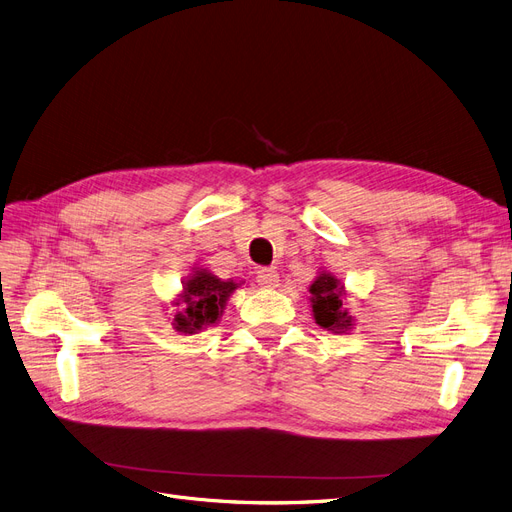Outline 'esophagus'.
Wrapping results in <instances>:
<instances>
[{
    "label": "esophagus",
    "instance_id": "34e87169",
    "mask_svg": "<svg viewBox=\"0 0 512 512\" xmlns=\"http://www.w3.org/2000/svg\"><path fill=\"white\" fill-rule=\"evenodd\" d=\"M257 282L263 289H274L278 287V272L274 268H261L257 272Z\"/></svg>",
    "mask_w": 512,
    "mask_h": 512
}]
</instances>
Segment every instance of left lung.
Wrapping results in <instances>:
<instances>
[{
  "mask_svg": "<svg viewBox=\"0 0 512 512\" xmlns=\"http://www.w3.org/2000/svg\"><path fill=\"white\" fill-rule=\"evenodd\" d=\"M310 293H312V312H314V320L316 323L333 333H346L348 329H352V316L348 314V310H344V287L335 276L323 272L320 274L312 285H310Z\"/></svg>",
  "mask_w": 512,
  "mask_h": 512,
  "instance_id": "obj_1",
  "label": "left lung"
}]
</instances>
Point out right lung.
Listing matches in <instances>:
<instances>
[{
    "label": "right lung",
    "instance_id": "obj_1",
    "mask_svg": "<svg viewBox=\"0 0 512 512\" xmlns=\"http://www.w3.org/2000/svg\"><path fill=\"white\" fill-rule=\"evenodd\" d=\"M236 287L238 282L234 280H221L208 270H196L183 285L181 299L175 301V306H183L175 314V329L181 333H198L215 325Z\"/></svg>",
    "mask_w": 512,
    "mask_h": 512
}]
</instances>
